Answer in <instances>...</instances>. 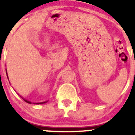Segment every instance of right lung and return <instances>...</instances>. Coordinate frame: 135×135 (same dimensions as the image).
I'll return each mask as SVG.
<instances>
[{
	"label": "right lung",
	"instance_id": "add662e5",
	"mask_svg": "<svg viewBox=\"0 0 135 135\" xmlns=\"http://www.w3.org/2000/svg\"><path fill=\"white\" fill-rule=\"evenodd\" d=\"M6 73H7V69H6ZM7 78H8V76H7ZM8 79H9V78H8ZM23 100H24L25 101H26V103H32V102H30V101H27V100L26 99H23ZM46 102H47V101H45V102H41V103H34V104H42V103H45Z\"/></svg>",
	"mask_w": 135,
	"mask_h": 135
}]
</instances>
